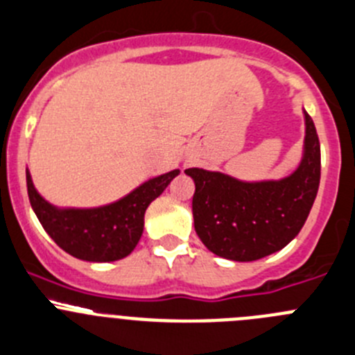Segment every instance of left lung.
<instances>
[{
	"instance_id": "8db88e82",
	"label": "left lung",
	"mask_w": 355,
	"mask_h": 355,
	"mask_svg": "<svg viewBox=\"0 0 355 355\" xmlns=\"http://www.w3.org/2000/svg\"><path fill=\"white\" fill-rule=\"evenodd\" d=\"M302 158L281 180L245 181L221 171L190 167L195 232L205 248L232 261H254L281 251L300 234L320 180V144L303 110Z\"/></svg>"
}]
</instances>
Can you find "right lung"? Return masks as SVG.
Listing matches in <instances>:
<instances>
[{"label":"right lung","instance_id":"1","mask_svg":"<svg viewBox=\"0 0 355 355\" xmlns=\"http://www.w3.org/2000/svg\"><path fill=\"white\" fill-rule=\"evenodd\" d=\"M180 172L174 168L155 175L125 197L97 207H57L40 195L29 168L26 178L33 211L52 241L74 258L107 263L118 261L136 249L144 230L148 205L164 193Z\"/></svg>","mask_w":355,"mask_h":355}]
</instances>
